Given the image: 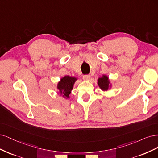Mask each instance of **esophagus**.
<instances>
[{
  "label": "esophagus",
  "mask_w": 158,
  "mask_h": 158,
  "mask_svg": "<svg viewBox=\"0 0 158 158\" xmlns=\"http://www.w3.org/2000/svg\"><path fill=\"white\" fill-rule=\"evenodd\" d=\"M83 79L85 80L88 81L90 79V75H83Z\"/></svg>",
  "instance_id": "1"
}]
</instances>
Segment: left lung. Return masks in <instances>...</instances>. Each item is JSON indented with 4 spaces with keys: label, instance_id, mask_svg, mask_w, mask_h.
Here are the masks:
<instances>
[{
    "label": "left lung",
    "instance_id": "obj_1",
    "mask_svg": "<svg viewBox=\"0 0 158 158\" xmlns=\"http://www.w3.org/2000/svg\"><path fill=\"white\" fill-rule=\"evenodd\" d=\"M109 83H110V81H109L108 77L106 75H103V77L99 78L98 80V84L99 86L101 88V89H102L104 90H108Z\"/></svg>",
    "mask_w": 158,
    "mask_h": 158
}]
</instances>
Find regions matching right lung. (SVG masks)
I'll return each instance as SVG.
<instances>
[{"label": "right lung", "instance_id": "1", "mask_svg": "<svg viewBox=\"0 0 158 158\" xmlns=\"http://www.w3.org/2000/svg\"><path fill=\"white\" fill-rule=\"evenodd\" d=\"M77 79L69 76H65L61 79L60 82L58 83V89L60 90V93H63V96L68 98L69 95L72 91L73 84Z\"/></svg>", "mask_w": 158, "mask_h": 158}]
</instances>
